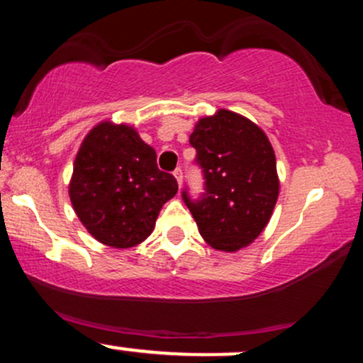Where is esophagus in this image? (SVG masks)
Returning <instances> with one entry per match:
<instances>
[{
  "mask_svg": "<svg viewBox=\"0 0 363 363\" xmlns=\"http://www.w3.org/2000/svg\"><path fill=\"white\" fill-rule=\"evenodd\" d=\"M174 177H176L177 184L181 186V184H182V170H181V169H176V170H174Z\"/></svg>",
  "mask_w": 363,
  "mask_h": 363,
  "instance_id": "34e87169",
  "label": "esophagus"
}]
</instances>
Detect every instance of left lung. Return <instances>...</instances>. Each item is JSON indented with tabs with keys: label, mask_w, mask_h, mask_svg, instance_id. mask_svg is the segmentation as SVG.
Instances as JSON below:
<instances>
[{
	"label": "left lung",
	"mask_w": 363,
	"mask_h": 363,
	"mask_svg": "<svg viewBox=\"0 0 363 363\" xmlns=\"http://www.w3.org/2000/svg\"><path fill=\"white\" fill-rule=\"evenodd\" d=\"M205 193L182 199L199 234L213 249L235 252L264 230L277 205L280 181L268 136L244 116L220 109L198 121L189 136Z\"/></svg>",
	"instance_id": "left-lung-1"
}]
</instances>
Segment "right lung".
<instances>
[{
	"label": "right lung",
	"mask_w": 363,
	"mask_h": 363,
	"mask_svg": "<svg viewBox=\"0 0 363 363\" xmlns=\"http://www.w3.org/2000/svg\"><path fill=\"white\" fill-rule=\"evenodd\" d=\"M177 193L157 153L128 124L99 123L83 140L73 165L69 199L99 242L135 247L153 232L164 203Z\"/></svg>",
	"instance_id": "right-lung-1"
}]
</instances>
